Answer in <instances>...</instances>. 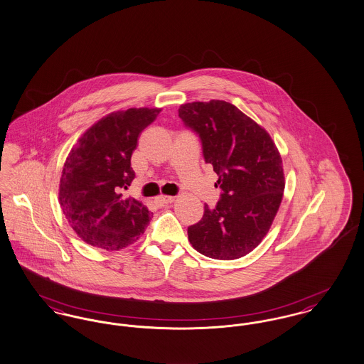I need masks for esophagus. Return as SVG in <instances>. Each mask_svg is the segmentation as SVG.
<instances>
[{"label":"esophagus","mask_w":364,"mask_h":364,"mask_svg":"<svg viewBox=\"0 0 364 364\" xmlns=\"http://www.w3.org/2000/svg\"><path fill=\"white\" fill-rule=\"evenodd\" d=\"M173 201V197L171 196H160V197H157L156 200H154V203L157 204V205H160V207H164V205H167V204H171Z\"/></svg>","instance_id":"esophagus-1"}]
</instances>
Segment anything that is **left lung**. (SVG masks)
Masks as SVG:
<instances>
[{
    "label": "left lung",
    "instance_id": "1",
    "mask_svg": "<svg viewBox=\"0 0 364 364\" xmlns=\"http://www.w3.org/2000/svg\"><path fill=\"white\" fill-rule=\"evenodd\" d=\"M178 114L198 135L222 191L216 207L205 204L201 220L188 228L189 241L210 259L242 257L262 242L281 205L279 152L264 129L226 101L183 104Z\"/></svg>",
    "mask_w": 364,
    "mask_h": 364
}]
</instances>
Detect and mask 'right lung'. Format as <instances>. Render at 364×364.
<instances>
[{
  "instance_id": "1",
  "label": "right lung",
  "mask_w": 364,
  "mask_h": 364,
  "mask_svg": "<svg viewBox=\"0 0 364 364\" xmlns=\"http://www.w3.org/2000/svg\"><path fill=\"white\" fill-rule=\"evenodd\" d=\"M160 109L130 108L92 126L68 154L60 179V205L71 228L89 245L119 250L135 242L151 222L146 207L124 198L135 178L132 154L138 136Z\"/></svg>"
}]
</instances>
